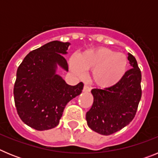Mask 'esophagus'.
Listing matches in <instances>:
<instances>
[{"instance_id":"1","label":"esophagus","mask_w":158,"mask_h":158,"mask_svg":"<svg viewBox=\"0 0 158 158\" xmlns=\"http://www.w3.org/2000/svg\"><path fill=\"white\" fill-rule=\"evenodd\" d=\"M91 90V88H89L88 85H85L83 88V92H85V93H88V92H90Z\"/></svg>"}]
</instances>
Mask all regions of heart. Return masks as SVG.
I'll return each instance as SVG.
<instances>
[{
	"mask_svg": "<svg viewBox=\"0 0 158 158\" xmlns=\"http://www.w3.org/2000/svg\"><path fill=\"white\" fill-rule=\"evenodd\" d=\"M71 69L81 76L84 69H93L92 80L101 88H110L120 81L126 73L127 58L121 53L108 48L86 51L78 58H73Z\"/></svg>",
	"mask_w": 158,
	"mask_h": 158,
	"instance_id": "obj_1",
	"label": "heart"
}]
</instances>
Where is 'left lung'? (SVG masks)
Wrapping results in <instances>:
<instances>
[{
	"label": "left lung",
	"mask_w": 158,
	"mask_h": 158,
	"mask_svg": "<svg viewBox=\"0 0 158 158\" xmlns=\"http://www.w3.org/2000/svg\"><path fill=\"white\" fill-rule=\"evenodd\" d=\"M131 69L115 85L93 89V104L86 113L89 127L102 135H110L133 120L142 96V74L135 57L128 53Z\"/></svg>",
	"instance_id": "1"
}]
</instances>
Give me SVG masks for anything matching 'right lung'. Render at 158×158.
<instances>
[{"label":"right lung","mask_w":158,"mask_h":158,"mask_svg":"<svg viewBox=\"0 0 158 158\" xmlns=\"http://www.w3.org/2000/svg\"><path fill=\"white\" fill-rule=\"evenodd\" d=\"M69 43L52 41L31 51L18 67L13 94L19 118L37 131L58 126L67 103L81 93L84 84L69 85L57 74L68 71L64 58Z\"/></svg>","instance_id":"obj_1"}]
</instances>
